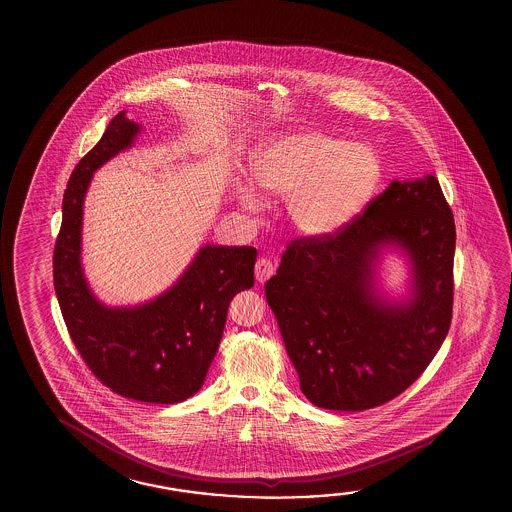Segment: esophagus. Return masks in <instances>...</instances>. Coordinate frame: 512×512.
<instances>
[{"label":"esophagus","mask_w":512,"mask_h":512,"mask_svg":"<svg viewBox=\"0 0 512 512\" xmlns=\"http://www.w3.org/2000/svg\"><path fill=\"white\" fill-rule=\"evenodd\" d=\"M273 273H275L273 262L269 259H264V257H260V259L257 260V264H255V278H257V282H260V284L268 282L269 278L273 277Z\"/></svg>","instance_id":"obj_1"}]
</instances>
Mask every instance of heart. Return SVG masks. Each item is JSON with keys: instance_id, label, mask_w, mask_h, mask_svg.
Here are the masks:
<instances>
[{"instance_id": "obj_1", "label": "heart", "mask_w": 512, "mask_h": 512, "mask_svg": "<svg viewBox=\"0 0 512 512\" xmlns=\"http://www.w3.org/2000/svg\"><path fill=\"white\" fill-rule=\"evenodd\" d=\"M250 176L262 196L285 200V219L296 234L325 237L361 214L380 184L382 164L366 144L302 130L262 148ZM237 194L246 209L262 207L250 187Z\"/></svg>"}]
</instances>
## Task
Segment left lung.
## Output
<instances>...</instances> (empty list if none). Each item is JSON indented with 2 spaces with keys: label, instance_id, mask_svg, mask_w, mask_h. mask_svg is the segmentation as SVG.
<instances>
[{
  "label": "left lung",
  "instance_id": "left-lung-1",
  "mask_svg": "<svg viewBox=\"0 0 512 512\" xmlns=\"http://www.w3.org/2000/svg\"><path fill=\"white\" fill-rule=\"evenodd\" d=\"M386 247L412 262V296L384 301L374 268ZM455 223L434 175L393 180L336 234L287 244L266 300L302 393L330 411H366L427 369L452 323Z\"/></svg>",
  "mask_w": 512,
  "mask_h": 512
}]
</instances>
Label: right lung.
I'll use <instances>...</instances> for the list:
<instances>
[{"instance_id":"right-lung-1","label":"right lung","mask_w":512,"mask_h":512,"mask_svg":"<svg viewBox=\"0 0 512 512\" xmlns=\"http://www.w3.org/2000/svg\"><path fill=\"white\" fill-rule=\"evenodd\" d=\"M125 110L78 162L62 202L53 284L69 336L101 384L137 402L178 403L198 393L218 352L235 294L253 285V246L205 244L173 287L135 307H107L82 269V216L93 173L134 144Z\"/></svg>"}]
</instances>
